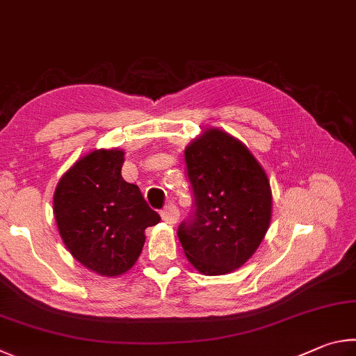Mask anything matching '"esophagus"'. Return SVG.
<instances>
[{
    "mask_svg": "<svg viewBox=\"0 0 356 356\" xmlns=\"http://www.w3.org/2000/svg\"><path fill=\"white\" fill-rule=\"evenodd\" d=\"M161 217H162V220L168 223V225H173V223H177V220H178L179 211L173 203H168L167 207L161 211Z\"/></svg>",
    "mask_w": 356,
    "mask_h": 356,
    "instance_id": "1",
    "label": "esophagus"
}]
</instances>
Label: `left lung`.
<instances>
[{
    "mask_svg": "<svg viewBox=\"0 0 356 356\" xmlns=\"http://www.w3.org/2000/svg\"><path fill=\"white\" fill-rule=\"evenodd\" d=\"M194 207L179 223L184 254L204 275L239 269L270 223L272 194L254 156L220 129H208L184 152Z\"/></svg>",
    "mask_w": 356,
    "mask_h": 356,
    "instance_id": "obj_1",
    "label": "left lung"
}]
</instances>
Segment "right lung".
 <instances>
[{"label":"right lung","mask_w":356,"mask_h":356,"mask_svg":"<svg viewBox=\"0 0 356 356\" xmlns=\"http://www.w3.org/2000/svg\"><path fill=\"white\" fill-rule=\"evenodd\" d=\"M122 149H95L68 170L54 192V217L68 252L87 269L122 275L139 258L145 228L161 220L139 188L122 177Z\"/></svg>","instance_id":"1"}]
</instances>
